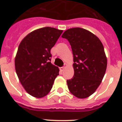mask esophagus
<instances>
[{
	"label": "esophagus",
	"mask_w": 122,
	"mask_h": 122,
	"mask_svg": "<svg viewBox=\"0 0 122 122\" xmlns=\"http://www.w3.org/2000/svg\"><path fill=\"white\" fill-rule=\"evenodd\" d=\"M66 67H67V64H64V67H60V71H64V69H66Z\"/></svg>",
	"instance_id": "esophagus-1"
}]
</instances>
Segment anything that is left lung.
<instances>
[{"label": "left lung", "mask_w": 122, "mask_h": 122, "mask_svg": "<svg viewBox=\"0 0 122 122\" xmlns=\"http://www.w3.org/2000/svg\"><path fill=\"white\" fill-rule=\"evenodd\" d=\"M62 37L70 43L74 62V75L67 81L68 88L77 98H87L99 87L107 70L103 44L96 35L81 28H70Z\"/></svg>", "instance_id": "8db88e82"}]
</instances>
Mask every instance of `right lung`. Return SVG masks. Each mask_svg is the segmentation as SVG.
<instances>
[{
	"label": "right lung",
	"mask_w": 122,
	"mask_h": 122,
	"mask_svg": "<svg viewBox=\"0 0 122 122\" xmlns=\"http://www.w3.org/2000/svg\"><path fill=\"white\" fill-rule=\"evenodd\" d=\"M63 31L45 27L23 38L15 57V72L28 94L43 98L51 91L59 69L51 64L50 50Z\"/></svg>",
	"instance_id": "obj_1"
}]
</instances>
